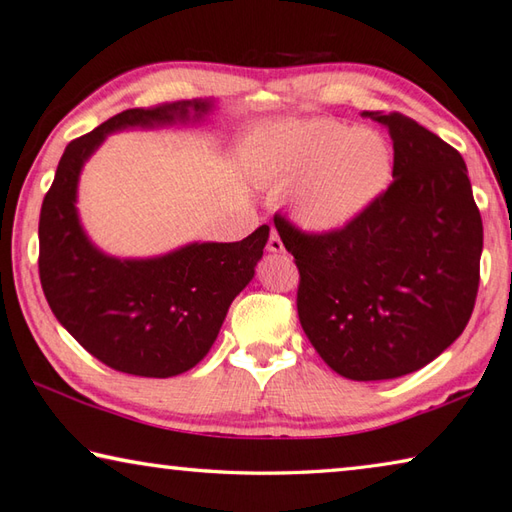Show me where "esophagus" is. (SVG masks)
I'll use <instances>...</instances> for the list:
<instances>
[{"label":"esophagus","mask_w":512,"mask_h":512,"mask_svg":"<svg viewBox=\"0 0 512 512\" xmlns=\"http://www.w3.org/2000/svg\"><path fill=\"white\" fill-rule=\"evenodd\" d=\"M266 248H268V253H284V250H286V248H284V242H281V237L277 235V231L270 233Z\"/></svg>","instance_id":"1"}]
</instances>
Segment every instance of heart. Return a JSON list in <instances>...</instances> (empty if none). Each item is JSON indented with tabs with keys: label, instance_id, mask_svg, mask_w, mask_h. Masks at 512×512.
<instances>
[{
	"label": "heart",
	"instance_id": "1",
	"mask_svg": "<svg viewBox=\"0 0 512 512\" xmlns=\"http://www.w3.org/2000/svg\"><path fill=\"white\" fill-rule=\"evenodd\" d=\"M255 176L290 187L295 220L317 233L352 226L374 209L394 178V149L372 127L347 129L310 118L268 127L250 156Z\"/></svg>",
	"mask_w": 512,
	"mask_h": 512
}]
</instances>
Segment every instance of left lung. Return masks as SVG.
I'll return each mask as SVG.
<instances>
[{"label": "left lung", "mask_w": 512, "mask_h": 512, "mask_svg": "<svg viewBox=\"0 0 512 512\" xmlns=\"http://www.w3.org/2000/svg\"><path fill=\"white\" fill-rule=\"evenodd\" d=\"M394 143V182L361 220L308 235L275 215L299 268L297 310L314 350L350 380L431 363L464 332L480 286L482 217L462 156L398 112H363Z\"/></svg>", "instance_id": "8db88e82"}]
</instances>
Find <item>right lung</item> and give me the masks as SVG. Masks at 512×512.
Returning <instances> with one entry per match:
<instances>
[{"mask_svg":"<svg viewBox=\"0 0 512 512\" xmlns=\"http://www.w3.org/2000/svg\"><path fill=\"white\" fill-rule=\"evenodd\" d=\"M213 99L125 110L72 140L39 217V277L54 317L116 372L169 378L198 365L220 334L233 299L255 277L270 228L242 242H191L165 255L121 259L85 233L76 198L85 162L123 129L198 125Z\"/></svg>","mask_w":512,"mask_h":512,"instance_id":"add662e5","label":"right lung"}]
</instances>
